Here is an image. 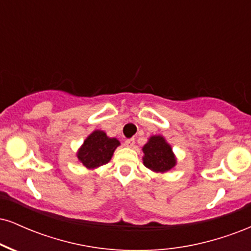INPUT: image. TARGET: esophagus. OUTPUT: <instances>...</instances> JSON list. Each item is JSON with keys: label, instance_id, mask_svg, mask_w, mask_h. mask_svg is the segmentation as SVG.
<instances>
[{"label": "esophagus", "instance_id": "obj_1", "mask_svg": "<svg viewBox=\"0 0 251 251\" xmlns=\"http://www.w3.org/2000/svg\"><path fill=\"white\" fill-rule=\"evenodd\" d=\"M134 138H129V139H126L125 140V145L127 146V148H133L134 146Z\"/></svg>", "mask_w": 251, "mask_h": 251}]
</instances>
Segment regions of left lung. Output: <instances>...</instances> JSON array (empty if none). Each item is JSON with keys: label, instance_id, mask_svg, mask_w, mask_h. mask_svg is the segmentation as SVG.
<instances>
[{"label": "left lung", "instance_id": "1", "mask_svg": "<svg viewBox=\"0 0 251 251\" xmlns=\"http://www.w3.org/2000/svg\"><path fill=\"white\" fill-rule=\"evenodd\" d=\"M143 162L146 168L154 172L169 171L176 165V157L171 146L162 135H153L143 148Z\"/></svg>", "mask_w": 251, "mask_h": 251}]
</instances>
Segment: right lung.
<instances>
[{
  "label": "right lung",
  "instance_id": "right-lung-1",
  "mask_svg": "<svg viewBox=\"0 0 251 251\" xmlns=\"http://www.w3.org/2000/svg\"><path fill=\"white\" fill-rule=\"evenodd\" d=\"M119 145L116 138H109L103 131L97 129L86 138L77 151V159L87 169L99 168L111 160L114 150Z\"/></svg>",
  "mask_w": 251,
  "mask_h": 251
}]
</instances>
